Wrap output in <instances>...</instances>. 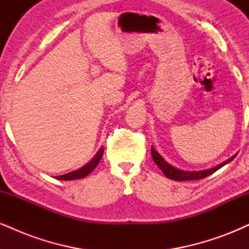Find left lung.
I'll return each mask as SVG.
<instances>
[{"label":"left lung","instance_id":"left-lung-1","mask_svg":"<svg viewBox=\"0 0 249 249\" xmlns=\"http://www.w3.org/2000/svg\"><path fill=\"white\" fill-rule=\"evenodd\" d=\"M151 154H152V158L153 161L156 162V165L158 166L160 170L162 171V173L167 177L168 179H172V180H177V181H185V180H198V179H202V178H206V177L211 176V174L218 171L219 168H221L224 165L228 164L230 161H232L235 156L230 158L228 160H226L222 162V164L218 165L216 167L210 168V170H205V171H198V172H185V171L178 170V168L171 166L170 164H167L166 161L162 159V157L154 150L153 147H151Z\"/></svg>","mask_w":249,"mask_h":249}]
</instances>
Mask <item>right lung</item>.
Returning a JSON list of instances; mask_svg holds the SVG:
<instances>
[{"mask_svg": "<svg viewBox=\"0 0 249 249\" xmlns=\"http://www.w3.org/2000/svg\"><path fill=\"white\" fill-rule=\"evenodd\" d=\"M103 153H104V148L102 147L101 150L97 152L95 158H93L92 160L89 162V164L85 165V166H83L82 168H79V170H77V171H73V172H70V173H67V174H63V176L56 177V179H59V180H75V179L84 178V177H87L88 174H90L93 170H95V167L97 166V165H98V162L101 161Z\"/></svg>", "mask_w": 249, "mask_h": 249, "instance_id": "add662e5", "label": "right lung"}]
</instances>
